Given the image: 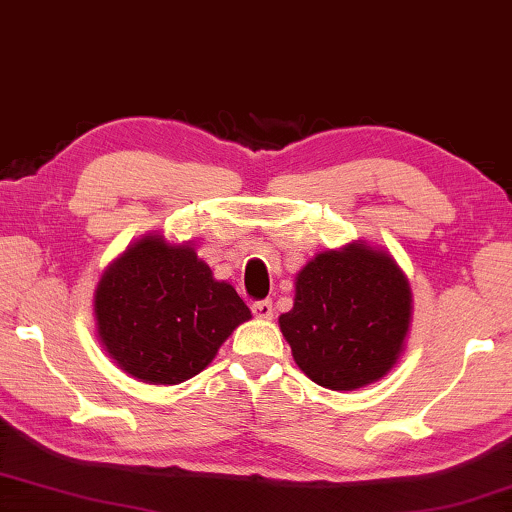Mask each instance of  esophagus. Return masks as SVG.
Wrapping results in <instances>:
<instances>
[{
	"label": "esophagus",
	"instance_id": "esophagus-1",
	"mask_svg": "<svg viewBox=\"0 0 512 512\" xmlns=\"http://www.w3.org/2000/svg\"><path fill=\"white\" fill-rule=\"evenodd\" d=\"M253 314L257 316V319H271L273 303L271 300H257V303H253Z\"/></svg>",
	"mask_w": 512,
	"mask_h": 512
}]
</instances>
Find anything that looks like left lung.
I'll list each match as a JSON object with an SVG mask.
<instances>
[{
    "label": "left lung",
    "instance_id": "obj_1",
    "mask_svg": "<svg viewBox=\"0 0 512 512\" xmlns=\"http://www.w3.org/2000/svg\"><path fill=\"white\" fill-rule=\"evenodd\" d=\"M412 294L387 250L364 241L319 253L296 275L280 330L316 385L346 392L394 367L410 330Z\"/></svg>",
    "mask_w": 512,
    "mask_h": 512
}]
</instances>
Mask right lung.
Wrapping results in <instances>:
<instances>
[{
    "instance_id": "right-lung-1",
    "label": "right lung",
    "mask_w": 512,
    "mask_h": 512,
    "mask_svg": "<svg viewBox=\"0 0 512 512\" xmlns=\"http://www.w3.org/2000/svg\"><path fill=\"white\" fill-rule=\"evenodd\" d=\"M97 337L111 360L150 385H177L216 358L248 305L214 278L189 243L161 234L132 243L104 271L93 296Z\"/></svg>"
}]
</instances>
